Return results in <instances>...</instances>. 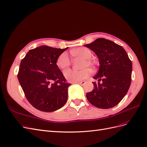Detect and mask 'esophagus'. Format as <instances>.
<instances>
[{
	"label": "esophagus",
	"mask_w": 147,
	"mask_h": 147,
	"mask_svg": "<svg viewBox=\"0 0 147 147\" xmlns=\"http://www.w3.org/2000/svg\"><path fill=\"white\" fill-rule=\"evenodd\" d=\"M79 85H84L85 83V81H82V82H78V83Z\"/></svg>",
	"instance_id": "1"
}]
</instances>
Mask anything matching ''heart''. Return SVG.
I'll return each instance as SVG.
<instances>
[{"label":"heart","mask_w":147,"mask_h":147,"mask_svg":"<svg viewBox=\"0 0 147 147\" xmlns=\"http://www.w3.org/2000/svg\"><path fill=\"white\" fill-rule=\"evenodd\" d=\"M72 54L75 57H80L84 59L80 66V70H68L64 72V75L67 80L71 83H77L83 79L88 78L90 75V70L86 67H93L94 63L90 60L92 56L91 51L85 47H79L75 50L71 51ZM56 64L57 67L61 69H65L70 65V59L69 55L67 53H63L59 55L57 59Z\"/></svg>","instance_id":"heart-1"}]
</instances>
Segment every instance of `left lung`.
<instances>
[{
  "label": "left lung",
  "mask_w": 147,
  "mask_h": 147,
  "mask_svg": "<svg viewBox=\"0 0 147 147\" xmlns=\"http://www.w3.org/2000/svg\"><path fill=\"white\" fill-rule=\"evenodd\" d=\"M84 46L96 54L100 64L93 77L98 82H93L94 88L86 93L87 100L97 108H111L119 103L129 89L132 62L122 46L108 39L98 38Z\"/></svg>",
  "instance_id": "1"
}]
</instances>
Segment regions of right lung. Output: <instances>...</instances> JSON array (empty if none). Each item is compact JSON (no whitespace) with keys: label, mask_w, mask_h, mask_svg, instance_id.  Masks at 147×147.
Listing matches in <instances>:
<instances>
[{"label":"right lung","mask_w":147,"mask_h":147,"mask_svg":"<svg viewBox=\"0 0 147 147\" xmlns=\"http://www.w3.org/2000/svg\"><path fill=\"white\" fill-rule=\"evenodd\" d=\"M65 49L41 46L30 50L20 65L18 79L30 104L44 112L61 108L68 97L71 85L56 64Z\"/></svg>","instance_id":"add662e5"}]
</instances>
